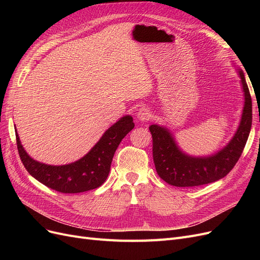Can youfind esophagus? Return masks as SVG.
Listing matches in <instances>:
<instances>
[{
	"label": "esophagus",
	"mask_w": 260,
	"mask_h": 260,
	"mask_svg": "<svg viewBox=\"0 0 260 260\" xmlns=\"http://www.w3.org/2000/svg\"><path fill=\"white\" fill-rule=\"evenodd\" d=\"M137 116L141 121H148V120H151L152 117H153L151 111H149V109L146 108V107L140 108L139 112L137 113Z\"/></svg>",
	"instance_id": "obj_1"
}]
</instances>
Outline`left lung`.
I'll return each instance as SVG.
<instances>
[{"label":"left lung","instance_id":"8db88e82","mask_svg":"<svg viewBox=\"0 0 260 260\" xmlns=\"http://www.w3.org/2000/svg\"><path fill=\"white\" fill-rule=\"evenodd\" d=\"M244 91L243 113L239 128L232 140L222 149L206 157H193L183 153L170 131L158 124H152L153 159L157 174L168 184L185 187L215 182L225 177L242 155L251 128V98L245 77L239 70Z\"/></svg>","mask_w":260,"mask_h":260}]
</instances>
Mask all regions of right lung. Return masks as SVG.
Segmentation results:
<instances>
[{
  "mask_svg": "<svg viewBox=\"0 0 260 260\" xmlns=\"http://www.w3.org/2000/svg\"><path fill=\"white\" fill-rule=\"evenodd\" d=\"M133 128L132 117L123 116L106 130L88 154L79 160L62 166H51L31 158L23 149L17 132H15L19 157L31 176L57 192L81 193L96 188L105 182L118 145Z\"/></svg>",
  "mask_w": 260,
  "mask_h": 260,
  "instance_id": "obj_1",
  "label": "right lung"
}]
</instances>
